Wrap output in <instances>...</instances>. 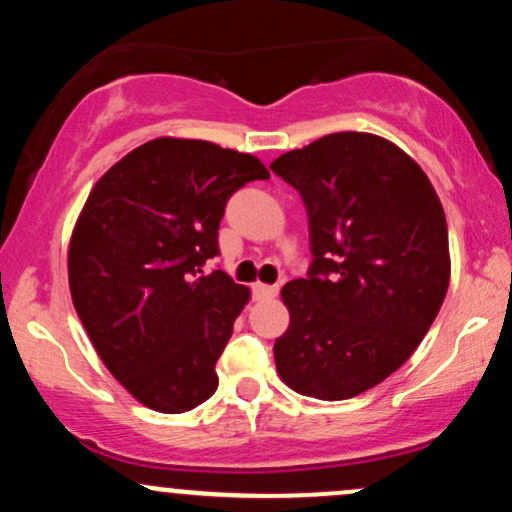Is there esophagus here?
I'll return each instance as SVG.
<instances>
[{"mask_svg":"<svg viewBox=\"0 0 512 512\" xmlns=\"http://www.w3.org/2000/svg\"><path fill=\"white\" fill-rule=\"evenodd\" d=\"M252 293H255L257 301H264V298H274L279 293V284L269 286V284H255L252 286Z\"/></svg>","mask_w":512,"mask_h":512,"instance_id":"esophagus-1","label":"esophagus"}]
</instances>
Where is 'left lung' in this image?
I'll use <instances>...</instances> for the list:
<instances>
[{"instance_id": "left-lung-1", "label": "left lung", "mask_w": 512, "mask_h": 512, "mask_svg": "<svg viewBox=\"0 0 512 512\" xmlns=\"http://www.w3.org/2000/svg\"><path fill=\"white\" fill-rule=\"evenodd\" d=\"M269 168L301 195L313 252L308 276L281 289L291 325L276 370L305 397H356L414 354L443 305V204L414 158L366 132L327 134Z\"/></svg>"}]
</instances>
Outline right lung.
I'll return each mask as SVG.
<instances>
[{
  "label": "right lung",
  "instance_id": "right-lung-1",
  "mask_svg": "<svg viewBox=\"0 0 512 512\" xmlns=\"http://www.w3.org/2000/svg\"><path fill=\"white\" fill-rule=\"evenodd\" d=\"M269 173L250 154L161 137L117 161L69 243V291L110 373L149 409L182 414L219 387L216 361L250 291L202 267L226 202Z\"/></svg>",
  "mask_w": 512,
  "mask_h": 512
}]
</instances>
